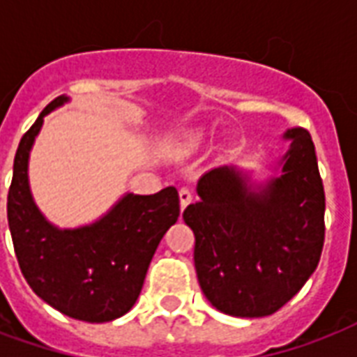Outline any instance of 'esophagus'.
Listing matches in <instances>:
<instances>
[{
	"label": "esophagus",
	"instance_id": "1",
	"mask_svg": "<svg viewBox=\"0 0 357 357\" xmlns=\"http://www.w3.org/2000/svg\"><path fill=\"white\" fill-rule=\"evenodd\" d=\"M190 202H192V192L183 187V189L179 190V204H181V209H185V207L189 206Z\"/></svg>",
	"mask_w": 357,
	"mask_h": 357
}]
</instances>
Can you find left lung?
<instances>
[{
	"instance_id": "8db88e82",
	"label": "left lung",
	"mask_w": 357,
	"mask_h": 357,
	"mask_svg": "<svg viewBox=\"0 0 357 357\" xmlns=\"http://www.w3.org/2000/svg\"><path fill=\"white\" fill-rule=\"evenodd\" d=\"M261 181L235 165L198 179L183 211L195 231L198 283L213 307L238 319L276 313L315 272L324 244V187L315 146L302 128Z\"/></svg>"
}]
</instances>
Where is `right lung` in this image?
Returning a JSON list of instances; mask_svg holds the SVG:
<instances>
[{
	"label": "right lung",
	"instance_id": "add662e5",
	"mask_svg": "<svg viewBox=\"0 0 357 357\" xmlns=\"http://www.w3.org/2000/svg\"><path fill=\"white\" fill-rule=\"evenodd\" d=\"M68 102V96L55 98L20 140L7 198L8 228L36 296L77 321L109 322L139 298L151 257L179 217L178 190L126 192L105 215L77 228L50 222L31 195L29 155L44 116Z\"/></svg>",
	"mask_w": 357,
	"mask_h": 357
}]
</instances>
